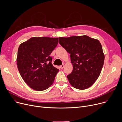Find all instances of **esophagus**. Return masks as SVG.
Here are the masks:
<instances>
[{"instance_id": "esophagus-1", "label": "esophagus", "mask_w": 122, "mask_h": 122, "mask_svg": "<svg viewBox=\"0 0 122 122\" xmlns=\"http://www.w3.org/2000/svg\"><path fill=\"white\" fill-rule=\"evenodd\" d=\"M64 64H62L61 66H60V67H61V69H63V67H64Z\"/></svg>"}]
</instances>
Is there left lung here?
<instances>
[{
  "mask_svg": "<svg viewBox=\"0 0 122 122\" xmlns=\"http://www.w3.org/2000/svg\"><path fill=\"white\" fill-rule=\"evenodd\" d=\"M59 39L61 45L70 54L73 70L67 76L69 83L79 90L89 88L97 79L104 63L101 43L87 35Z\"/></svg>",
  "mask_w": 122,
  "mask_h": 122,
  "instance_id": "8db88e82",
  "label": "left lung"
}]
</instances>
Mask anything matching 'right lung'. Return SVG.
I'll return each instance as SVG.
<instances>
[{"mask_svg":"<svg viewBox=\"0 0 122 122\" xmlns=\"http://www.w3.org/2000/svg\"><path fill=\"white\" fill-rule=\"evenodd\" d=\"M58 38L33 37L20 44L17 64L20 76L31 89L42 91L53 84L59 69L50 56L58 44Z\"/></svg>","mask_w":122,"mask_h":122,"instance_id":"right-lung-1","label":"right lung"}]
</instances>
